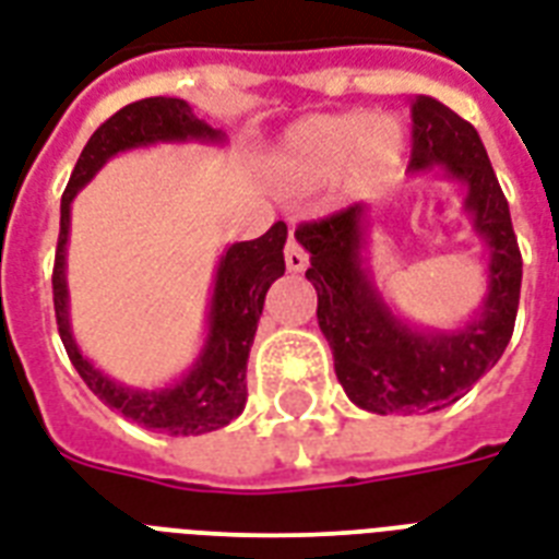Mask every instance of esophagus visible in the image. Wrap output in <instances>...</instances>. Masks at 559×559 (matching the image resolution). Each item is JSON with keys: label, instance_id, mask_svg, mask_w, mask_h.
<instances>
[{"label": "esophagus", "instance_id": "esophagus-1", "mask_svg": "<svg viewBox=\"0 0 559 559\" xmlns=\"http://www.w3.org/2000/svg\"><path fill=\"white\" fill-rule=\"evenodd\" d=\"M306 265H309V257H306V250L300 248V241L294 239L292 233V236H288V245H285V267L294 271V274H300V271H306Z\"/></svg>", "mask_w": 559, "mask_h": 559}]
</instances>
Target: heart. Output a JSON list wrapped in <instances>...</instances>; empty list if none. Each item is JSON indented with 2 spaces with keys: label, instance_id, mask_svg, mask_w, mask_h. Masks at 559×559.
I'll list each match as a JSON object with an SVG mask.
<instances>
[{
  "label": "heart",
  "instance_id": "1",
  "mask_svg": "<svg viewBox=\"0 0 559 559\" xmlns=\"http://www.w3.org/2000/svg\"><path fill=\"white\" fill-rule=\"evenodd\" d=\"M402 145L400 122L388 116H309L285 133L276 157V186L283 192H311L344 166L356 183H367L400 159Z\"/></svg>",
  "mask_w": 559,
  "mask_h": 559
}]
</instances>
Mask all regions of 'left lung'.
Listing matches in <instances>:
<instances>
[{"label": "left lung", "mask_w": 559, "mask_h": 559, "mask_svg": "<svg viewBox=\"0 0 559 559\" xmlns=\"http://www.w3.org/2000/svg\"><path fill=\"white\" fill-rule=\"evenodd\" d=\"M411 171L443 166L464 183V210L490 250L487 294L475 320L455 332H419L393 314L365 271L361 203L294 230L309 250L306 280L318 292V323L335 356V376L349 400L373 414H431L461 400L508 347L522 288L508 198L478 131L428 95L411 104Z\"/></svg>", "instance_id": "obj_1"}]
</instances>
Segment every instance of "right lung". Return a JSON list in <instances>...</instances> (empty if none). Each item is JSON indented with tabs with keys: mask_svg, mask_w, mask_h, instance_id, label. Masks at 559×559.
I'll return each mask as SVG.
<instances>
[{
	"mask_svg": "<svg viewBox=\"0 0 559 559\" xmlns=\"http://www.w3.org/2000/svg\"><path fill=\"white\" fill-rule=\"evenodd\" d=\"M221 142V133L192 114L183 98H142L119 114H114L81 151L67 192L60 198V236L51 271L55 292V318L67 356L86 388L119 414L133 423L166 431L171 437L203 435L215 431L239 417L248 402V356L257 335L259 314L265 306L267 288L285 274L283 248L288 227L276 221L274 227L253 241L230 245L221 257L215 288L210 300V332L201 356L180 382L159 391H136L114 382L110 376L95 370L78 349L69 329V292H67V241H69V206L81 189L95 177V171L119 151L154 145V142Z\"/></svg>",
	"mask_w": 559,
	"mask_h": 559,
	"instance_id": "obj_1",
	"label": "right lung"
}]
</instances>
